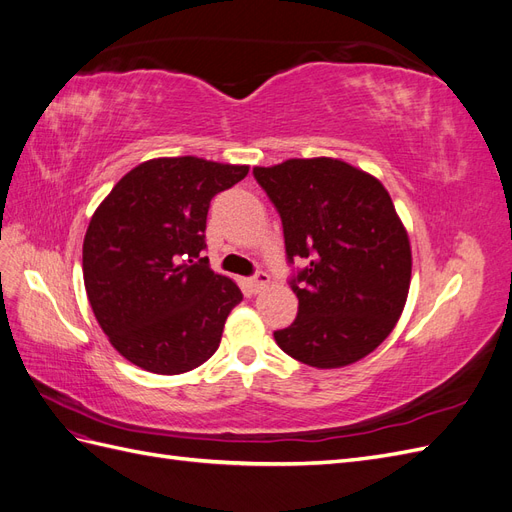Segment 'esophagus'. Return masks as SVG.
<instances>
[{"label": "esophagus", "instance_id": "obj_1", "mask_svg": "<svg viewBox=\"0 0 512 512\" xmlns=\"http://www.w3.org/2000/svg\"><path fill=\"white\" fill-rule=\"evenodd\" d=\"M269 282H271L269 273H265V271H256V273L252 275V280H250V288H252V292L256 294V292H262V290H265V288L269 286Z\"/></svg>", "mask_w": 512, "mask_h": 512}]
</instances>
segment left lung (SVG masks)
I'll list each match as a JSON object with an SVG mask.
<instances>
[{"label": "left lung", "instance_id": "obj_1", "mask_svg": "<svg viewBox=\"0 0 512 512\" xmlns=\"http://www.w3.org/2000/svg\"><path fill=\"white\" fill-rule=\"evenodd\" d=\"M284 228L299 312L273 337L292 359L344 367L376 350L406 305L412 254L384 185L342 160L254 168Z\"/></svg>", "mask_w": 512, "mask_h": 512}]
</instances>
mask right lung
<instances>
[{
    "instance_id": "right-lung-1",
    "label": "right lung",
    "mask_w": 512,
    "mask_h": 512,
    "mask_svg": "<svg viewBox=\"0 0 512 512\" xmlns=\"http://www.w3.org/2000/svg\"><path fill=\"white\" fill-rule=\"evenodd\" d=\"M247 166L203 158L138 164L104 198L83 241L85 290L113 348L153 374L175 376L218 350L239 286L203 256L211 198Z\"/></svg>"
}]
</instances>
